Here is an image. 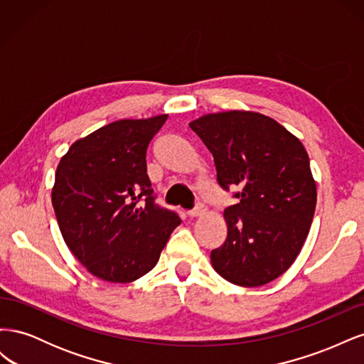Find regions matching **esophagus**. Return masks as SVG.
I'll list each match as a JSON object with an SVG mask.
<instances>
[{
  "instance_id": "obj_1",
  "label": "esophagus",
  "mask_w": 364,
  "mask_h": 364,
  "mask_svg": "<svg viewBox=\"0 0 364 364\" xmlns=\"http://www.w3.org/2000/svg\"><path fill=\"white\" fill-rule=\"evenodd\" d=\"M206 213V206L203 205V203H197L193 209H190V211L188 213H186V214H188L190 217H199V215H202V214H205Z\"/></svg>"
}]
</instances>
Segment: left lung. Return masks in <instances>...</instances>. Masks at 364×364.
I'll use <instances>...</instances> for the list:
<instances>
[{
    "label": "left lung",
    "instance_id": "obj_1",
    "mask_svg": "<svg viewBox=\"0 0 364 364\" xmlns=\"http://www.w3.org/2000/svg\"><path fill=\"white\" fill-rule=\"evenodd\" d=\"M190 127L213 153L220 188H240L225 209V243L211 252L214 270L241 287L277 279L299 255L316 209L302 142L255 112L209 114Z\"/></svg>",
    "mask_w": 364,
    "mask_h": 364
}]
</instances>
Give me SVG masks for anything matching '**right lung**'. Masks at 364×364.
I'll use <instances>...</instances> for the list:
<instances>
[{
	"label": "right lung",
	"mask_w": 364,
	"mask_h": 364,
	"mask_svg": "<svg viewBox=\"0 0 364 364\" xmlns=\"http://www.w3.org/2000/svg\"><path fill=\"white\" fill-rule=\"evenodd\" d=\"M167 115L119 119L75 141L51 202L65 243L94 277L132 282L156 266L179 214L156 203L147 147Z\"/></svg>",
	"instance_id": "right-lung-1"
}]
</instances>
